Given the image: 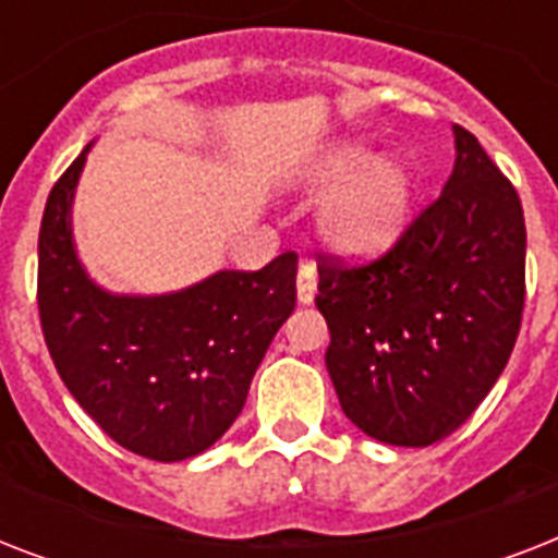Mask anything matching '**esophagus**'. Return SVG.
Masks as SVG:
<instances>
[{
	"instance_id": "obj_1",
	"label": "esophagus",
	"mask_w": 558,
	"mask_h": 558,
	"mask_svg": "<svg viewBox=\"0 0 558 558\" xmlns=\"http://www.w3.org/2000/svg\"><path fill=\"white\" fill-rule=\"evenodd\" d=\"M315 292H318L315 266L313 263H301V266H298V304H313Z\"/></svg>"
}]
</instances>
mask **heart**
Here are the masks:
<instances>
[{
    "mask_svg": "<svg viewBox=\"0 0 558 558\" xmlns=\"http://www.w3.org/2000/svg\"><path fill=\"white\" fill-rule=\"evenodd\" d=\"M310 191L329 193L318 210L322 240L344 260H376L402 240L414 217L416 182L402 159L365 142H339L304 173Z\"/></svg>",
    "mask_w": 558,
    "mask_h": 558,
    "instance_id": "obj_1",
    "label": "heart"
}]
</instances>
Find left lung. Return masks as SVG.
I'll return each instance as SVG.
<instances>
[{
  "mask_svg": "<svg viewBox=\"0 0 558 558\" xmlns=\"http://www.w3.org/2000/svg\"><path fill=\"white\" fill-rule=\"evenodd\" d=\"M449 182L385 257L318 266L327 371L341 411L388 446H432L466 423L510 362L527 228L510 179L463 126Z\"/></svg>",
  "mask_w": 558,
  "mask_h": 558,
  "instance_id": "8db88e82",
  "label": "left lung"
}]
</instances>
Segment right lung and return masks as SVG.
Instances as JSON below:
<instances>
[{
    "instance_id": "add662e5",
    "label": "right lung",
    "mask_w": 558,
    "mask_h": 558,
    "mask_svg": "<svg viewBox=\"0 0 558 558\" xmlns=\"http://www.w3.org/2000/svg\"><path fill=\"white\" fill-rule=\"evenodd\" d=\"M86 150L57 179L39 226L37 304L60 379L104 432L142 458L210 449L243 411L254 371L295 310L298 257L214 271L165 295H118L83 269L72 234Z\"/></svg>"
}]
</instances>
